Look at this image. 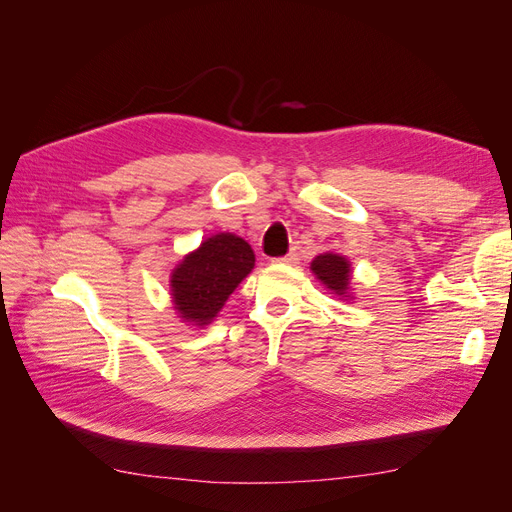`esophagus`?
I'll return each instance as SVG.
<instances>
[{"mask_svg": "<svg viewBox=\"0 0 512 512\" xmlns=\"http://www.w3.org/2000/svg\"><path fill=\"white\" fill-rule=\"evenodd\" d=\"M299 260V254L297 252H288L286 256H282V258H275L273 262H277V265H294V262Z\"/></svg>", "mask_w": 512, "mask_h": 512, "instance_id": "obj_1", "label": "esophagus"}]
</instances>
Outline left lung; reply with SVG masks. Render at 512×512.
I'll return each instance as SVG.
<instances>
[{
    "label": "left lung",
    "mask_w": 512,
    "mask_h": 512,
    "mask_svg": "<svg viewBox=\"0 0 512 512\" xmlns=\"http://www.w3.org/2000/svg\"><path fill=\"white\" fill-rule=\"evenodd\" d=\"M309 269L316 275V280H320L324 288H329L335 297L342 301L352 299V265L346 256L324 252L312 260Z\"/></svg>",
    "instance_id": "1"
}]
</instances>
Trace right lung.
Returning <instances> with one entry per match:
<instances>
[{
	"mask_svg": "<svg viewBox=\"0 0 512 512\" xmlns=\"http://www.w3.org/2000/svg\"><path fill=\"white\" fill-rule=\"evenodd\" d=\"M254 250L232 232L207 237L170 271V301L181 322L205 329L254 269Z\"/></svg>",
	"mask_w": 512,
	"mask_h": 512,
	"instance_id": "right-lung-1",
	"label": "right lung"
}]
</instances>
